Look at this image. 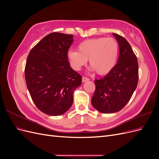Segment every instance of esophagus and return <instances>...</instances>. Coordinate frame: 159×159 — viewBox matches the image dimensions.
<instances>
[{
	"mask_svg": "<svg viewBox=\"0 0 159 159\" xmlns=\"http://www.w3.org/2000/svg\"><path fill=\"white\" fill-rule=\"evenodd\" d=\"M89 79L88 78H85V77H82V82H86V81H88Z\"/></svg>",
	"mask_w": 159,
	"mask_h": 159,
	"instance_id": "esophagus-1",
	"label": "esophagus"
}]
</instances>
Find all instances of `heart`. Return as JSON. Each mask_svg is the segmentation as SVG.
Segmentation results:
<instances>
[{
  "instance_id": "obj_1",
  "label": "heart",
  "mask_w": 159,
  "mask_h": 159,
  "mask_svg": "<svg viewBox=\"0 0 159 159\" xmlns=\"http://www.w3.org/2000/svg\"><path fill=\"white\" fill-rule=\"evenodd\" d=\"M77 50H70L67 58L71 68L79 71L88 62L90 70L99 75H105L111 71L117 63L119 46L111 38H97L83 41Z\"/></svg>"
}]
</instances>
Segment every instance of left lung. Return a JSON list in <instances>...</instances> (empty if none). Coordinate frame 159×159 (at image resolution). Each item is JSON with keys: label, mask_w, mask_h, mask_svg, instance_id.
Instances as JSON below:
<instances>
[{"label": "left lung", "mask_w": 159, "mask_h": 159, "mask_svg": "<svg viewBox=\"0 0 159 159\" xmlns=\"http://www.w3.org/2000/svg\"><path fill=\"white\" fill-rule=\"evenodd\" d=\"M119 47V57L113 69L103 78L95 80V91L91 104L102 113L121 110L136 89L139 80L137 58L129 42L113 33Z\"/></svg>", "instance_id": "8db88e82"}]
</instances>
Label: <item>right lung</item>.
I'll use <instances>...</instances> for the list:
<instances>
[{"mask_svg":"<svg viewBox=\"0 0 159 159\" xmlns=\"http://www.w3.org/2000/svg\"><path fill=\"white\" fill-rule=\"evenodd\" d=\"M73 37L59 32L49 34L27 57V88L36 107L51 116L61 115L71 107L74 91L81 84V76L71 68L67 58Z\"/></svg>","mask_w":159,"mask_h":159,"instance_id":"obj_1","label":"right lung"}]
</instances>
